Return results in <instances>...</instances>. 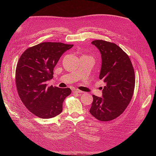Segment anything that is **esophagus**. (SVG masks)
Here are the masks:
<instances>
[{"label":"esophagus","instance_id":"esophagus-1","mask_svg":"<svg viewBox=\"0 0 156 156\" xmlns=\"http://www.w3.org/2000/svg\"><path fill=\"white\" fill-rule=\"evenodd\" d=\"M72 91H73V92H74V93H77V94H81V93L83 92L82 91L79 90H78V89H75V88L72 89Z\"/></svg>","mask_w":156,"mask_h":156}]
</instances>
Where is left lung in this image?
<instances>
[{"label": "left lung", "instance_id": "obj_1", "mask_svg": "<svg viewBox=\"0 0 156 156\" xmlns=\"http://www.w3.org/2000/svg\"><path fill=\"white\" fill-rule=\"evenodd\" d=\"M100 51L101 66L99 79L106 85L102 97L93 95L90 113L100 121H109L119 116L133 96L135 73L129 56L115 44L103 40L91 43Z\"/></svg>", "mask_w": 156, "mask_h": 156}]
</instances>
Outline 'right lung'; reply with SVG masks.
Returning a JSON list of instances; mask_svg holds the SVG:
<instances>
[{
  "mask_svg": "<svg viewBox=\"0 0 156 156\" xmlns=\"http://www.w3.org/2000/svg\"><path fill=\"white\" fill-rule=\"evenodd\" d=\"M73 45L44 42L27 49L19 60L16 82L23 104L34 115L51 119L60 114L71 89L48 87L60 58Z\"/></svg>",
  "mask_w": 156,
  "mask_h": 156,
  "instance_id": "obj_1",
  "label": "right lung"
}]
</instances>
